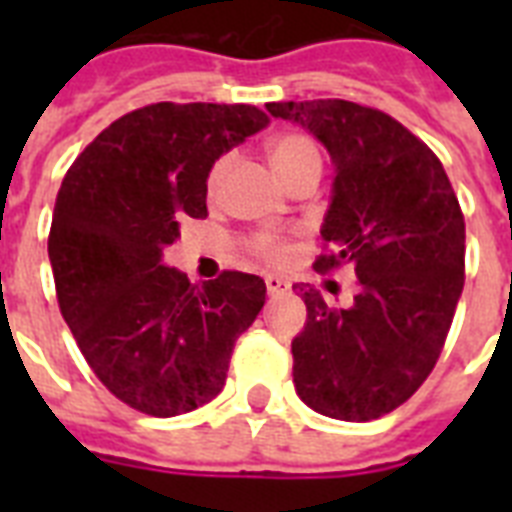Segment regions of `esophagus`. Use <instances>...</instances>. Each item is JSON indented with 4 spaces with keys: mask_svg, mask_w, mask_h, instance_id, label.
<instances>
[{
    "mask_svg": "<svg viewBox=\"0 0 512 512\" xmlns=\"http://www.w3.org/2000/svg\"><path fill=\"white\" fill-rule=\"evenodd\" d=\"M265 289H268V295H271V297L287 295L289 281H284L281 276H265Z\"/></svg>",
    "mask_w": 512,
    "mask_h": 512,
    "instance_id": "1",
    "label": "esophagus"
}]
</instances>
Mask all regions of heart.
<instances>
[{"label": "heart", "instance_id": "b5f03b06", "mask_svg": "<svg viewBox=\"0 0 512 512\" xmlns=\"http://www.w3.org/2000/svg\"><path fill=\"white\" fill-rule=\"evenodd\" d=\"M268 159H271L276 175L284 180V183H292L300 175H308V172H319L321 175V151L316 146V140L303 135V132H284V135H276V138L268 143ZM231 164V156H220L212 167H209L207 175V193L209 199H215L220 193V183H223L225 170ZM249 252L265 263H281L289 257V241L279 233L260 231L249 239Z\"/></svg>", "mask_w": 512, "mask_h": 512}]
</instances>
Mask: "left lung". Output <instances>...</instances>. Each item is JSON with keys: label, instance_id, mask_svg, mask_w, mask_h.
<instances>
[{"label": "left lung", "instance_id": "left-lung-1", "mask_svg": "<svg viewBox=\"0 0 512 512\" xmlns=\"http://www.w3.org/2000/svg\"><path fill=\"white\" fill-rule=\"evenodd\" d=\"M303 124L335 162L316 271L353 265L358 292L335 308L297 287V396L313 412L369 422L414 396L444 348L465 284V217L438 156L393 116L350 100L268 103Z\"/></svg>", "mask_w": 512, "mask_h": 512}]
</instances>
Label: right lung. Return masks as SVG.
<instances>
[{"mask_svg":"<svg viewBox=\"0 0 512 512\" xmlns=\"http://www.w3.org/2000/svg\"><path fill=\"white\" fill-rule=\"evenodd\" d=\"M265 124L244 103H154L108 124L63 177L47 239L60 313L98 380L138 412L212 401L265 305L260 276L199 287L162 260L180 223L207 217L209 167Z\"/></svg>","mask_w":512,"mask_h":512,"instance_id":"add662e5","label":"right lung"}]
</instances>
